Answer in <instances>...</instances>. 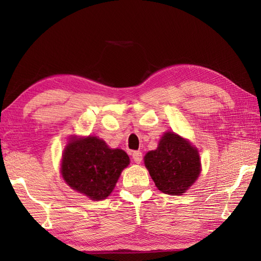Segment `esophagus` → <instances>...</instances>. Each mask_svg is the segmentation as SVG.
Masks as SVG:
<instances>
[{"instance_id":"1","label":"esophagus","mask_w":261,"mask_h":261,"mask_svg":"<svg viewBox=\"0 0 261 261\" xmlns=\"http://www.w3.org/2000/svg\"><path fill=\"white\" fill-rule=\"evenodd\" d=\"M132 159H134V162L136 164H140L141 160H142V152L141 151H134L132 152Z\"/></svg>"}]
</instances>
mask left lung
Returning <instances> with one entry per match:
<instances>
[{
    "mask_svg": "<svg viewBox=\"0 0 261 261\" xmlns=\"http://www.w3.org/2000/svg\"><path fill=\"white\" fill-rule=\"evenodd\" d=\"M145 165L158 190L168 195H181L201 173L196 149L173 132L165 134L156 150L146 154Z\"/></svg>",
    "mask_w": 261,
    "mask_h": 261,
    "instance_id": "1",
    "label": "left lung"
}]
</instances>
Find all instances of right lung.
<instances>
[{"mask_svg": "<svg viewBox=\"0 0 261 261\" xmlns=\"http://www.w3.org/2000/svg\"><path fill=\"white\" fill-rule=\"evenodd\" d=\"M130 163L121 149H110L96 137L71 140L65 148L62 175L73 190L94 201L107 198Z\"/></svg>", "mask_w": 261, "mask_h": 261, "instance_id": "right-lung-1", "label": "right lung"}]
</instances>
